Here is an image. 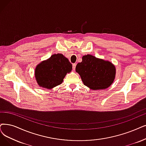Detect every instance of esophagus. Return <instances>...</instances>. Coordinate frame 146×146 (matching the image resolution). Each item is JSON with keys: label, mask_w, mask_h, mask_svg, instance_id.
Instances as JSON below:
<instances>
[{"label": "esophagus", "mask_w": 146, "mask_h": 146, "mask_svg": "<svg viewBox=\"0 0 146 146\" xmlns=\"http://www.w3.org/2000/svg\"><path fill=\"white\" fill-rule=\"evenodd\" d=\"M76 65H77L76 63H73L72 64V68H73L74 70L75 69V67H76Z\"/></svg>", "instance_id": "1"}]
</instances>
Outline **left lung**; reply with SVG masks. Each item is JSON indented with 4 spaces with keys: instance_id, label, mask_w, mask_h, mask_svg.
I'll return each mask as SVG.
<instances>
[{
    "instance_id": "obj_1",
    "label": "left lung",
    "mask_w": 146,
    "mask_h": 146,
    "mask_svg": "<svg viewBox=\"0 0 146 146\" xmlns=\"http://www.w3.org/2000/svg\"><path fill=\"white\" fill-rule=\"evenodd\" d=\"M75 70L84 84L93 90L108 88L115 75V69L111 63L90 54L83 56L82 62L77 64Z\"/></svg>"
}]
</instances>
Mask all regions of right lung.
<instances>
[{
	"label": "right lung",
	"mask_w": 146,
	"mask_h": 146,
	"mask_svg": "<svg viewBox=\"0 0 146 146\" xmlns=\"http://www.w3.org/2000/svg\"><path fill=\"white\" fill-rule=\"evenodd\" d=\"M72 69V64L63 54H53L36 66V80L39 86L52 89L60 84L66 74L71 72Z\"/></svg>",
	"instance_id": "obj_1"
}]
</instances>
